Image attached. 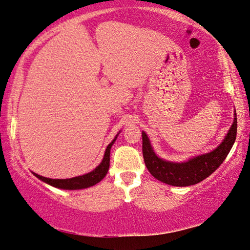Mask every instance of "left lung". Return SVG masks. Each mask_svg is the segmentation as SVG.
<instances>
[{"label":"left lung","instance_id":"left-lung-1","mask_svg":"<svg viewBox=\"0 0 250 250\" xmlns=\"http://www.w3.org/2000/svg\"><path fill=\"white\" fill-rule=\"evenodd\" d=\"M236 136L237 116L235 114L233 124L229 129L227 136L213 151L201 154L187 162L176 164L158 158L153 152L146 134L142 132V153H144L146 167L156 179L167 185L177 186V187L196 185L210 176L223 164L236 140Z\"/></svg>","mask_w":250,"mask_h":250}]
</instances>
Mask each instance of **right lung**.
<instances>
[{"mask_svg":"<svg viewBox=\"0 0 250 250\" xmlns=\"http://www.w3.org/2000/svg\"><path fill=\"white\" fill-rule=\"evenodd\" d=\"M116 139L117 137L114 138L111 144L108 145V146H106L104 160H102L101 164L99 165L93 171L86 173V175L70 178V179H50V178L42 177L40 175H37V173H33V175L35 177H38L39 179H41L42 181L46 182V184L60 189L77 190V189H83V188L91 187V186H94L104 179L106 175V172H108L109 166H110V149L111 146H112L113 142L116 141Z\"/></svg>","mask_w":250,"mask_h":250,"instance_id":"1","label":"right lung"}]
</instances>
